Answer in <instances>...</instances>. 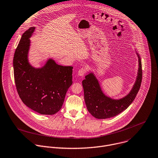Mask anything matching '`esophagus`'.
Wrapping results in <instances>:
<instances>
[{
	"label": "esophagus",
	"mask_w": 158,
	"mask_h": 158,
	"mask_svg": "<svg viewBox=\"0 0 158 158\" xmlns=\"http://www.w3.org/2000/svg\"><path fill=\"white\" fill-rule=\"evenodd\" d=\"M87 69L85 68H81L79 71H78V73H77V74H78V75L79 76H84V74L87 73Z\"/></svg>",
	"instance_id": "esophagus-1"
}]
</instances>
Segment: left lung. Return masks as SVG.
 <instances>
[{
  "instance_id": "obj_1",
  "label": "left lung",
  "mask_w": 158,
  "mask_h": 158,
  "mask_svg": "<svg viewBox=\"0 0 158 158\" xmlns=\"http://www.w3.org/2000/svg\"><path fill=\"white\" fill-rule=\"evenodd\" d=\"M139 58V69L136 81L128 95L120 100H113L105 95L93 74H89L82 81L84 100L88 111L96 118L114 117L127 109L135 98L142 81V65Z\"/></svg>"
}]
</instances>
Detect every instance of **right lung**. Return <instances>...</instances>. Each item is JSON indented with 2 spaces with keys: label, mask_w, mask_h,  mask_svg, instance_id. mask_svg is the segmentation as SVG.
<instances>
[{
  "label": "right lung",
  "mask_w": 158,
  "mask_h": 158,
  "mask_svg": "<svg viewBox=\"0 0 158 158\" xmlns=\"http://www.w3.org/2000/svg\"><path fill=\"white\" fill-rule=\"evenodd\" d=\"M35 28L30 27L22 35L15 51V82L20 98L28 107L42 115H53L61 109L73 84V68L58 65L52 60L40 69L30 66L28 52Z\"/></svg>",
  "instance_id": "1"
}]
</instances>
